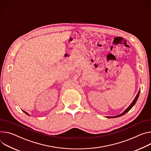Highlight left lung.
Wrapping results in <instances>:
<instances>
[{"instance_id":"obj_1","label":"left lung","mask_w":151,"mask_h":151,"mask_svg":"<svg viewBox=\"0 0 151 151\" xmlns=\"http://www.w3.org/2000/svg\"><path fill=\"white\" fill-rule=\"evenodd\" d=\"M140 90H139V91L137 94V96H135V98H134V101H133L132 102V103L131 104V105H130L122 113H121V114H119V115H117V116H106V117H107V118H116V117H120V116H123V115L127 113H128V112L130 110V109L133 107V106L135 104L137 101V99H138V98H139V94H140Z\"/></svg>"}]
</instances>
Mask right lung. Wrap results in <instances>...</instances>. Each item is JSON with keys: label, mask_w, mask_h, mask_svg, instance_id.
Here are the masks:
<instances>
[{"label": "right lung", "mask_w": 151, "mask_h": 151, "mask_svg": "<svg viewBox=\"0 0 151 151\" xmlns=\"http://www.w3.org/2000/svg\"><path fill=\"white\" fill-rule=\"evenodd\" d=\"M22 111H23V112H24V113H25V114H27V115H28V116H30V115H29V114H28V113H26V111H23V110H22Z\"/></svg>", "instance_id": "right-lung-1"}]
</instances>
